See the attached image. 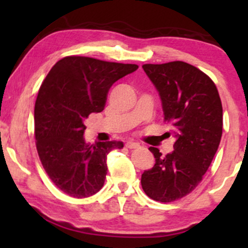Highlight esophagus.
I'll use <instances>...</instances> for the list:
<instances>
[{"mask_svg":"<svg viewBox=\"0 0 248 248\" xmlns=\"http://www.w3.org/2000/svg\"><path fill=\"white\" fill-rule=\"evenodd\" d=\"M126 147L127 148H129V149H133V148H138V147H140V144L138 143V142H134V141H127L126 142Z\"/></svg>","mask_w":248,"mask_h":248,"instance_id":"1","label":"esophagus"}]
</instances>
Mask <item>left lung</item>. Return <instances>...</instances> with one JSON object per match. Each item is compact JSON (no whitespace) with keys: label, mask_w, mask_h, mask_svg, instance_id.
Returning <instances> with one entry per match:
<instances>
[{"label":"left lung","mask_w":248,"mask_h":248,"mask_svg":"<svg viewBox=\"0 0 248 248\" xmlns=\"http://www.w3.org/2000/svg\"><path fill=\"white\" fill-rule=\"evenodd\" d=\"M142 69L157 90L175 143L166 156L149 148L155 164L142 173L141 184L148 197L169 203L191 192L209 169L223 134V106L215 82L187 62L144 64Z\"/></svg>","instance_id":"1"}]
</instances>
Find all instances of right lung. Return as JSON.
Returning <instances> with one entry per match:
<instances>
[{"label": "right lung", "instance_id": "right-lung-1", "mask_svg": "<svg viewBox=\"0 0 248 248\" xmlns=\"http://www.w3.org/2000/svg\"><path fill=\"white\" fill-rule=\"evenodd\" d=\"M138 69L135 64L70 56L47 73L35 104L36 147L43 168L62 192L84 198L104 186L108 153L121 149L124 142L86 144L85 120L104 110L115 81Z\"/></svg>", "mask_w": 248, "mask_h": 248}]
</instances>
